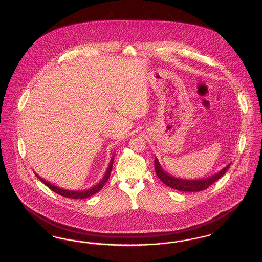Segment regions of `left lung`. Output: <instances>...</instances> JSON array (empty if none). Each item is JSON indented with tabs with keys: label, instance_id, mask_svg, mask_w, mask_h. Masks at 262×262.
Segmentation results:
<instances>
[{
	"label": "left lung",
	"instance_id": "8db88e82",
	"mask_svg": "<svg viewBox=\"0 0 262 262\" xmlns=\"http://www.w3.org/2000/svg\"><path fill=\"white\" fill-rule=\"evenodd\" d=\"M230 166H231V163L228 164L218 173L213 174L211 177H208V178L200 179V180H184V179H179L174 176H171V174L166 173L163 170L158 159L156 157L154 159L155 172L158 176V178L161 180L163 184H165L166 186L172 187L174 189H177V190L188 191V192H196V191L206 189L209 186H211L212 184H214L216 181H218L227 172V170L230 168Z\"/></svg>",
	"mask_w": 262,
	"mask_h": 262
}]
</instances>
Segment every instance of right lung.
<instances>
[{"mask_svg": "<svg viewBox=\"0 0 262 262\" xmlns=\"http://www.w3.org/2000/svg\"><path fill=\"white\" fill-rule=\"evenodd\" d=\"M113 162H114V155H113L112 158H111V160H110L109 166H108V168H107V170H106V172H105V174L103 176V178L101 179V181H100L99 183L96 184L95 186L88 188V189H81V190H70V189H64V188H62V187H57V186H55V185H52L51 183L47 182L46 180L42 179V178H41L39 174H36V173H34V174H36V177H37L38 179H39L43 184H45V185L49 187L50 189H52L54 192H56V193H58V194H60V195H62V196H64V198L75 199V200H76V199H77V200H78V199H81V200H82V199H88L89 196L95 194L96 192H98L100 189L103 187V186L105 185V183L108 181V179H109V177H110V174H111Z\"/></svg>", "mask_w": 262, "mask_h": 262, "instance_id": "right-lung-1", "label": "right lung"}]
</instances>
